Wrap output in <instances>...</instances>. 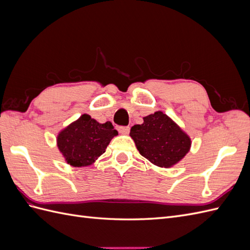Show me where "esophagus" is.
Here are the masks:
<instances>
[{
    "instance_id": "obj_1",
    "label": "esophagus",
    "mask_w": 250,
    "mask_h": 250,
    "mask_svg": "<svg viewBox=\"0 0 250 250\" xmlns=\"http://www.w3.org/2000/svg\"><path fill=\"white\" fill-rule=\"evenodd\" d=\"M118 130L120 133H122V134H128L130 131V127L129 126H119Z\"/></svg>"
}]
</instances>
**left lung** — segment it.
<instances>
[{
  "label": "left lung",
  "mask_w": 250,
  "mask_h": 250,
  "mask_svg": "<svg viewBox=\"0 0 250 250\" xmlns=\"http://www.w3.org/2000/svg\"><path fill=\"white\" fill-rule=\"evenodd\" d=\"M130 137L139 152L158 167L169 168L188 152L191 140L162 111L144 118V123L131 127Z\"/></svg>",
  "instance_id": "obj_1"
}]
</instances>
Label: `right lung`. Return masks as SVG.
<instances>
[{
	"instance_id": "obj_1",
	"label": "right lung",
	"mask_w": 250,
	"mask_h": 250,
	"mask_svg": "<svg viewBox=\"0 0 250 250\" xmlns=\"http://www.w3.org/2000/svg\"><path fill=\"white\" fill-rule=\"evenodd\" d=\"M117 134L110 122L100 124L84 113L59 133L57 146L67 164L84 167L105 152Z\"/></svg>"
}]
</instances>
